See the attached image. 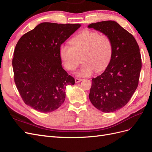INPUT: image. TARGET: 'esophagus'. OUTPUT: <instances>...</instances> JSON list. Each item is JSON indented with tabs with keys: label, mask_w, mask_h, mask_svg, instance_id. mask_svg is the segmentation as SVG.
Instances as JSON below:
<instances>
[{
	"label": "esophagus",
	"mask_w": 152,
	"mask_h": 152,
	"mask_svg": "<svg viewBox=\"0 0 152 152\" xmlns=\"http://www.w3.org/2000/svg\"><path fill=\"white\" fill-rule=\"evenodd\" d=\"M82 80V79H79V78H75V81L76 83H78V82H79Z\"/></svg>",
	"instance_id": "1"
}]
</instances>
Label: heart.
<instances>
[{
	"label": "heart",
	"mask_w": 152,
	"mask_h": 152,
	"mask_svg": "<svg viewBox=\"0 0 152 152\" xmlns=\"http://www.w3.org/2000/svg\"><path fill=\"white\" fill-rule=\"evenodd\" d=\"M72 45L62 44L59 47V56L65 68L73 71L79 65L77 54L84 53L83 65L77 72L79 77H87L94 72H100L107 67L111 60L113 47L111 39L106 34L84 30L70 40Z\"/></svg>",
	"instance_id": "obj_1"
}]
</instances>
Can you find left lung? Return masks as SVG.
Segmentation results:
<instances>
[{"label":"left lung","mask_w":152,"mask_h":152,"mask_svg":"<svg viewBox=\"0 0 152 152\" xmlns=\"http://www.w3.org/2000/svg\"><path fill=\"white\" fill-rule=\"evenodd\" d=\"M88 28L107 35L113 47L106 70L92 79L89 99L103 112L117 111L127 104L138 86L141 69L139 45L131 34L114 21L91 23Z\"/></svg>","instance_id":"obj_1"}]
</instances>
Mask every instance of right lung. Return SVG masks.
Returning a JSON list of instances; mask_svg holds the SVG:
<instances>
[{"instance_id":"obj_1","label":"right lung","mask_w":152,"mask_h":152,"mask_svg":"<svg viewBox=\"0 0 152 152\" xmlns=\"http://www.w3.org/2000/svg\"><path fill=\"white\" fill-rule=\"evenodd\" d=\"M80 24L44 22L18 40L14 51V80L25 103L40 112H51L65 99V89L75 84L61 65L59 47Z\"/></svg>"}]
</instances>
